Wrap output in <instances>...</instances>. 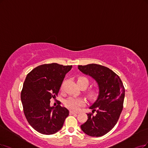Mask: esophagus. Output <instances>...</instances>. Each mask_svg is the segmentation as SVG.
<instances>
[{
    "label": "esophagus",
    "mask_w": 148,
    "mask_h": 148,
    "mask_svg": "<svg viewBox=\"0 0 148 148\" xmlns=\"http://www.w3.org/2000/svg\"><path fill=\"white\" fill-rule=\"evenodd\" d=\"M78 112H73V111H70L69 112V114H77Z\"/></svg>",
    "instance_id": "34e87169"
}]
</instances>
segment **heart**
I'll return each mask as SVG.
<instances>
[{
	"instance_id": "b5f03b06",
	"label": "heart",
	"mask_w": 148,
	"mask_h": 148,
	"mask_svg": "<svg viewBox=\"0 0 148 148\" xmlns=\"http://www.w3.org/2000/svg\"><path fill=\"white\" fill-rule=\"evenodd\" d=\"M77 84L78 85L80 86V85L83 84H86V85H88V80L85 77H78L77 79ZM87 95L89 97L90 99H94L97 96V91L96 89H92L90 90L87 92ZM85 104V102L82 98H77L74 97H69L64 102V106L65 107L68 108V109L73 111H78L81 107L84 106Z\"/></svg>"
}]
</instances>
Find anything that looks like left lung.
Listing matches in <instances>:
<instances>
[{"label":"left lung","mask_w":148,"mask_h":148,"mask_svg":"<svg viewBox=\"0 0 148 148\" xmlns=\"http://www.w3.org/2000/svg\"><path fill=\"white\" fill-rule=\"evenodd\" d=\"M78 68L93 78L99 88L97 99L90 107L92 113H87L88 119L80 127L89 136H103L114 127L121 113L125 96L124 85L115 73L103 66L89 64L79 65ZM95 111L97 112L95 116Z\"/></svg>","instance_id":"1"}]
</instances>
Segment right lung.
Returning <instances> with one entry per match:
<instances>
[{"label":"right lung","mask_w":148,"mask_h":148,"mask_svg":"<svg viewBox=\"0 0 148 148\" xmlns=\"http://www.w3.org/2000/svg\"><path fill=\"white\" fill-rule=\"evenodd\" d=\"M72 65L44 64L27 74L21 93L25 116L37 132L51 135L62 129L69 111L60 106H50L51 98L58 95L65 75Z\"/></svg>","instance_id":"1"}]
</instances>
